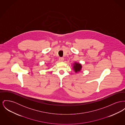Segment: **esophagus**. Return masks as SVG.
I'll use <instances>...</instances> for the list:
<instances>
[{"label": "esophagus", "instance_id": "1", "mask_svg": "<svg viewBox=\"0 0 125 125\" xmlns=\"http://www.w3.org/2000/svg\"><path fill=\"white\" fill-rule=\"evenodd\" d=\"M59 61L60 62H63V61H64V59H63V58H60L59 59Z\"/></svg>", "mask_w": 125, "mask_h": 125}]
</instances>
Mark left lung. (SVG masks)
I'll list each match as a JSON object with an SVG mask.
<instances>
[{
  "instance_id": "obj_1",
  "label": "left lung",
  "mask_w": 125,
  "mask_h": 125,
  "mask_svg": "<svg viewBox=\"0 0 125 125\" xmlns=\"http://www.w3.org/2000/svg\"><path fill=\"white\" fill-rule=\"evenodd\" d=\"M82 68V66L81 64L77 62H74L73 64V69L75 73H77L78 72H80Z\"/></svg>"
}]
</instances>
